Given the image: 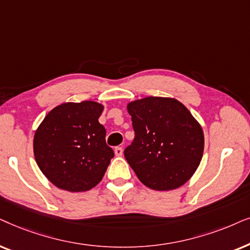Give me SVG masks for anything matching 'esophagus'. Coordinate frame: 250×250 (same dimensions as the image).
I'll list each match as a JSON object with an SVG mask.
<instances>
[{"instance_id":"esophagus-1","label":"esophagus","mask_w":250,"mask_h":250,"mask_svg":"<svg viewBox=\"0 0 250 250\" xmlns=\"http://www.w3.org/2000/svg\"><path fill=\"white\" fill-rule=\"evenodd\" d=\"M114 153H115V155L116 156H121L122 154H123V149H122V147H115L114 148Z\"/></svg>"}]
</instances>
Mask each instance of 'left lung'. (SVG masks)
<instances>
[{"label": "left lung", "instance_id": "left-lung-1", "mask_svg": "<svg viewBox=\"0 0 250 250\" xmlns=\"http://www.w3.org/2000/svg\"><path fill=\"white\" fill-rule=\"evenodd\" d=\"M135 139L125 158L139 181L154 191L181 188L197 170L205 136L191 112L170 97H145L128 103Z\"/></svg>", "mask_w": 250, "mask_h": 250}]
</instances>
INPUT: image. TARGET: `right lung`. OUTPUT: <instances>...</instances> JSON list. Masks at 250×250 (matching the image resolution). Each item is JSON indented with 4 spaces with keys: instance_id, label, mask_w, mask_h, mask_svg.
<instances>
[{
    "instance_id": "right-lung-1",
    "label": "right lung",
    "mask_w": 250,
    "mask_h": 250,
    "mask_svg": "<svg viewBox=\"0 0 250 250\" xmlns=\"http://www.w3.org/2000/svg\"><path fill=\"white\" fill-rule=\"evenodd\" d=\"M104 105L97 102L62 103L52 108L35 130V161L42 174L68 192H85L104 177L113 149L98 121Z\"/></svg>"
}]
</instances>
